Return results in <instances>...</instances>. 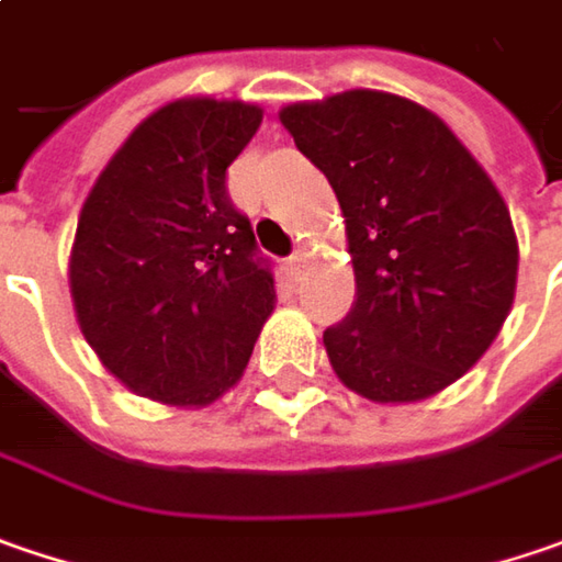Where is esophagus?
<instances>
[{
    "mask_svg": "<svg viewBox=\"0 0 562 562\" xmlns=\"http://www.w3.org/2000/svg\"><path fill=\"white\" fill-rule=\"evenodd\" d=\"M307 260H311V251H307L305 245H299V248H295V255L289 257V270H292L295 277H302V273H305Z\"/></svg>",
    "mask_w": 562,
    "mask_h": 562,
    "instance_id": "obj_1",
    "label": "esophagus"
}]
</instances>
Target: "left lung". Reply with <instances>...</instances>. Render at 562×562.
I'll return each instance as SVG.
<instances>
[{"label": "left lung", "instance_id": "left-lung-1", "mask_svg": "<svg viewBox=\"0 0 562 562\" xmlns=\"http://www.w3.org/2000/svg\"><path fill=\"white\" fill-rule=\"evenodd\" d=\"M280 122L333 184L355 305L324 329L329 364L371 403H418L497 339L519 245L497 184L434 112L383 90L292 103Z\"/></svg>", "mask_w": 562, "mask_h": 562}]
</instances>
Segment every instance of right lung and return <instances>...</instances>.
<instances>
[{"label": "right lung", "mask_w": 562, "mask_h": 562, "mask_svg": "<svg viewBox=\"0 0 562 562\" xmlns=\"http://www.w3.org/2000/svg\"><path fill=\"white\" fill-rule=\"evenodd\" d=\"M241 100L147 115L90 188L68 260L81 333L137 396L210 405L238 383L273 311L270 260L226 191L260 128Z\"/></svg>", "instance_id": "1"}]
</instances>
